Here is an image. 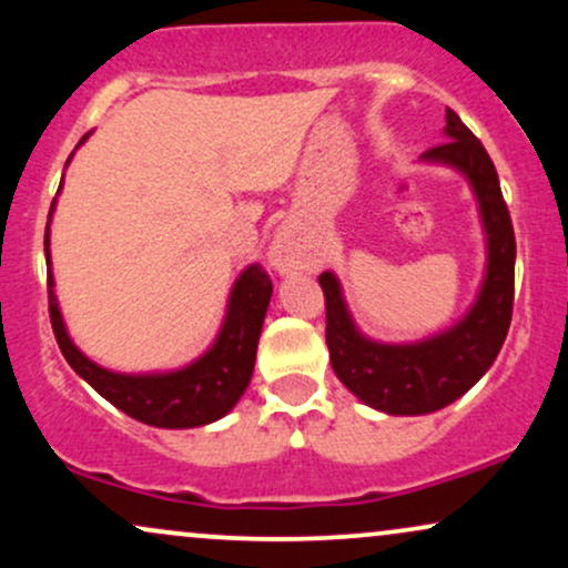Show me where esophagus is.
Here are the masks:
<instances>
[{
  "label": "esophagus",
  "mask_w": 568,
  "mask_h": 568,
  "mask_svg": "<svg viewBox=\"0 0 568 568\" xmlns=\"http://www.w3.org/2000/svg\"><path fill=\"white\" fill-rule=\"evenodd\" d=\"M272 264H275V270L280 272H291V270H298V266L304 264V251L302 245H298L296 234L283 230L275 237V243H272Z\"/></svg>",
  "instance_id": "obj_1"
}]
</instances>
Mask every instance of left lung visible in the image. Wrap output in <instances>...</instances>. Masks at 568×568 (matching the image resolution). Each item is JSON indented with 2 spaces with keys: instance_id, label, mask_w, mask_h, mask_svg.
<instances>
[{
  "instance_id": "1",
  "label": "left lung",
  "mask_w": 568,
  "mask_h": 568,
  "mask_svg": "<svg viewBox=\"0 0 568 568\" xmlns=\"http://www.w3.org/2000/svg\"><path fill=\"white\" fill-rule=\"evenodd\" d=\"M425 160L446 162L470 179L488 234V270L478 302L459 325L419 344H376L357 334L344 306L338 280L317 277L325 296V344L331 366L349 393L397 416L433 414L462 397L497 361L513 321L515 232L499 175L484 143L446 109V141Z\"/></svg>"
}]
</instances>
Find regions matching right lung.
<instances>
[{
    "label": "right lung",
    "mask_w": 568,
    "mask_h": 568,
    "mask_svg": "<svg viewBox=\"0 0 568 568\" xmlns=\"http://www.w3.org/2000/svg\"><path fill=\"white\" fill-rule=\"evenodd\" d=\"M88 135H82V141ZM44 256L50 262L48 232H44ZM270 296L272 280L262 270V264L247 266L234 283L230 312H226V321L221 325L216 344L200 361L181 371H173V374L128 376L95 366L71 344L67 328H63L61 310H58L53 296V277L48 275L50 323H53L55 342L69 361V366L98 395L106 397L112 406L125 410L128 416L143 422V425L168 429L211 425V422L221 419L226 410L234 408V403L245 393L247 382L253 376L258 334H262Z\"/></svg>",
    "instance_id": "1"
}]
</instances>
